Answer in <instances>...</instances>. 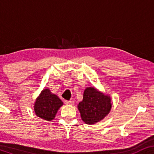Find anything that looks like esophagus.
I'll return each mask as SVG.
<instances>
[{"mask_svg":"<svg viewBox=\"0 0 154 154\" xmlns=\"http://www.w3.org/2000/svg\"><path fill=\"white\" fill-rule=\"evenodd\" d=\"M64 103H65V104H66V105H73V104H74V102H72V101H65Z\"/></svg>","mask_w":154,"mask_h":154,"instance_id":"34e87169","label":"esophagus"}]
</instances>
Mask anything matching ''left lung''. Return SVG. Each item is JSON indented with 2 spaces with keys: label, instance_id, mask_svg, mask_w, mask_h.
<instances>
[{
  "label": "left lung",
  "instance_id": "left-lung-1",
  "mask_svg": "<svg viewBox=\"0 0 154 154\" xmlns=\"http://www.w3.org/2000/svg\"><path fill=\"white\" fill-rule=\"evenodd\" d=\"M112 103L109 94H105L94 86L85 88L83 100L78 105L81 119L92 125L104 119L110 112Z\"/></svg>",
  "mask_w": 154,
  "mask_h": 154
}]
</instances>
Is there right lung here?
Masks as SVG:
<instances>
[{
  "label": "right lung",
  "mask_w": 154,
  "mask_h": 154,
  "mask_svg": "<svg viewBox=\"0 0 154 154\" xmlns=\"http://www.w3.org/2000/svg\"><path fill=\"white\" fill-rule=\"evenodd\" d=\"M62 105V101L57 95L52 93L49 88H45L35 99L33 108L38 117L51 121Z\"/></svg>",
  "instance_id": "right-lung-1"
}]
</instances>
